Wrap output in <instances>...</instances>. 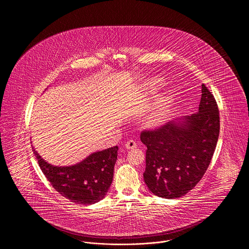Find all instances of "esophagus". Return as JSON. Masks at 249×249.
Returning <instances> with one entry per match:
<instances>
[{
    "label": "esophagus",
    "instance_id": "1",
    "mask_svg": "<svg viewBox=\"0 0 249 249\" xmlns=\"http://www.w3.org/2000/svg\"><path fill=\"white\" fill-rule=\"evenodd\" d=\"M125 148L128 149V150L136 149V148H137L136 141H134V140H128V141L126 142V144H125Z\"/></svg>",
    "mask_w": 249,
    "mask_h": 249
}]
</instances>
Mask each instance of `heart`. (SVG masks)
I'll return each instance as SVG.
<instances>
[{
  "label": "heart",
  "instance_id": "heart-1",
  "mask_svg": "<svg viewBox=\"0 0 249 249\" xmlns=\"http://www.w3.org/2000/svg\"><path fill=\"white\" fill-rule=\"evenodd\" d=\"M152 86L158 87L160 85L158 83H155ZM170 103H171V98L169 96L164 97L163 99L157 102L153 106V107L147 112V114L145 116L146 123L150 126H158V125L162 124L168 115Z\"/></svg>",
  "mask_w": 249,
  "mask_h": 249
}]
</instances>
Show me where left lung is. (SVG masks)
Here are the masks:
<instances>
[{
    "instance_id": "obj_1",
    "label": "left lung",
    "mask_w": 249,
    "mask_h": 249,
    "mask_svg": "<svg viewBox=\"0 0 249 249\" xmlns=\"http://www.w3.org/2000/svg\"><path fill=\"white\" fill-rule=\"evenodd\" d=\"M219 134L217 101L202 85L198 112L141 133L142 143L147 146L144 180L150 191L172 199L192 190L209 167Z\"/></svg>"
}]
</instances>
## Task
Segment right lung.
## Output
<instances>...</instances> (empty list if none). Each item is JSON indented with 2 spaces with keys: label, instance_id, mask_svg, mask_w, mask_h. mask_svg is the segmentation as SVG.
Wrapping results in <instances>:
<instances>
[{
  "label": "right lung",
  "instance_id": "add662e5",
  "mask_svg": "<svg viewBox=\"0 0 249 249\" xmlns=\"http://www.w3.org/2000/svg\"><path fill=\"white\" fill-rule=\"evenodd\" d=\"M33 151L47 180L58 193L71 202L94 204L104 198L111 185L117 146L93 153L82 162L66 167L47 163L37 152Z\"/></svg>",
  "mask_w": 249,
  "mask_h": 249
}]
</instances>
